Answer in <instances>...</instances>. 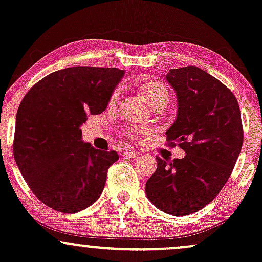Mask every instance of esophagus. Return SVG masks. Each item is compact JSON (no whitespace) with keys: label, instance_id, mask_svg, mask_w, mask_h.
Returning <instances> with one entry per match:
<instances>
[{"label":"esophagus","instance_id":"esophagus-1","mask_svg":"<svg viewBox=\"0 0 262 262\" xmlns=\"http://www.w3.org/2000/svg\"><path fill=\"white\" fill-rule=\"evenodd\" d=\"M123 156H125V157H128V158H136V157H139L140 154L137 151H134V149H127L126 152H123Z\"/></svg>","mask_w":262,"mask_h":262}]
</instances>
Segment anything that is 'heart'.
Masks as SVG:
<instances>
[{"label": "heart", "mask_w": 262, "mask_h": 262, "mask_svg": "<svg viewBox=\"0 0 262 262\" xmlns=\"http://www.w3.org/2000/svg\"><path fill=\"white\" fill-rule=\"evenodd\" d=\"M137 89L141 93V95L147 100L152 107H164L169 101V93L167 86L163 83L158 80H145L141 83L136 84ZM117 98H119V90H115L111 94L110 104H115ZM122 135L125 137L137 136L139 131L131 130V128H126L122 131Z\"/></svg>", "instance_id": "obj_1"}]
</instances>
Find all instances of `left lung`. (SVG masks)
Returning a JSON list of instances; mask_svg holds the SVG:
<instances>
[{"label":"left lung","mask_w":262,"mask_h":262,"mask_svg":"<svg viewBox=\"0 0 262 262\" xmlns=\"http://www.w3.org/2000/svg\"><path fill=\"white\" fill-rule=\"evenodd\" d=\"M166 79L178 104L167 140L186 156L172 162L157 157L146 195L164 213L183 216L209 204L225 186L242 151L243 123L234 94L201 68L169 69Z\"/></svg>","instance_id":"1"}]
</instances>
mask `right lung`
<instances>
[{
	"instance_id": "add662e5",
	"label": "right lung",
	"mask_w": 262,
	"mask_h": 262,
	"mask_svg": "<svg viewBox=\"0 0 262 262\" xmlns=\"http://www.w3.org/2000/svg\"><path fill=\"white\" fill-rule=\"evenodd\" d=\"M125 72L73 67L44 76L29 89L16 116L14 161L34 195L52 209L73 214L98 201L115 151L81 140L89 115L107 107Z\"/></svg>"
}]
</instances>
